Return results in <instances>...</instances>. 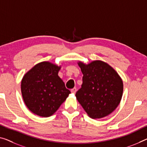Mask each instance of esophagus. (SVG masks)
I'll list each match as a JSON object with an SVG mask.
<instances>
[{
	"mask_svg": "<svg viewBox=\"0 0 147 147\" xmlns=\"http://www.w3.org/2000/svg\"><path fill=\"white\" fill-rule=\"evenodd\" d=\"M76 91H77V89H76V87H74V89H71V92H72V93H74V94H75L76 92Z\"/></svg>",
	"mask_w": 147,
	"mask_h": 147,
	"instance_id": "esophagus-1",
	"label": "esophagus"
}]
</instances>
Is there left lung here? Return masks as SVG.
Returning a JSON list of instances; mask_svg holds the SVG:
<instances>
[{
  "label": "left lung",
  "mask_w": 147,
  "mask_h": 147,
  "mask_svg": "<svg viewBox=\"0 0 147 147\" xmlns=\"http://www.w3.org/2000/svg\"><path fill=\"white\" fill-rule=\"evenodd\" d=\"M78 64L83 77L81 88L76 94L77 100L90 118L99 119L108 116L120 103L122 79L102 60H94L87 64L79 61Z\"/></svg>",
  "instance_id": "left-lung-1"
}]
</instances>
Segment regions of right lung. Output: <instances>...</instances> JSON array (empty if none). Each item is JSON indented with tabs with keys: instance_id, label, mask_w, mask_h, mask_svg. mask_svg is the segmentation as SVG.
I'll use <instances>...</instances> for the list:
<instances>
[{
	"instance_id": "right-lung-1",
	"label": "right lung",
	"mask_w": 147,
	"mask_h": 147,
	"mask_svg": "<svg viewBox=\"0 0 147 147\" xmlns=\"http://www.w3.org/2000/svg\"><path fill=\"white\" fill-rule=\"evenodd\" d=\"M62 66L44 61L26 72L21 82V91L26 107L41 117L53 115L66 100L70 91L58 76Z\"/></svg>"
}]
</instances>
